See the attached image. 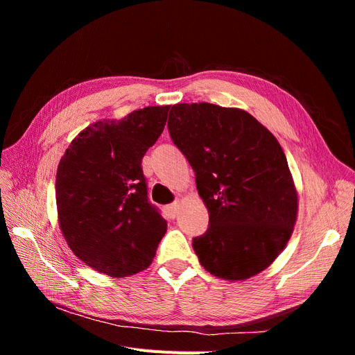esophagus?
Here are the masks:
<instances>
[{"label":"esophagus","instance_id":"obj_1","mask_svg":"<svg viewBox=\"0 0 355 355\" xmlns=\"http://www.w3.org/2000/svg\"><path fill=\"white\" fill-rule=\"evenodd\" d=\"M166 210H167V213L170 214L171 218H175L176 214H178V211H179V201H175V202L168 204V206L166 207Z\"/></svg>","mask_w":355,"mask_h":355}]
</instances>
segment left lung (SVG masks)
Listing matches in <instances>:
<instances>
[{"mask_svg": "<svg viewBox=\"0 0 355 355\" xmlns=\"http://www.w3.org/2000/svg\"><path fill=\"white\" fill-rule=\"evenodd\" d=\"M171 141L196 173L209 228L192 239L200 263L225 280L263 271L287 244L297 194L283 149L249 112L213 103H178Z\"/></svg>", "mask_w": 355, "mask_h": 355, "instance_id": "obj_1", "label": "left lung"}]
</instances>
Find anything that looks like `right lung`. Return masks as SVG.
Wrapping results in <instances>:
<instances>
[{"mask_svg":"<svg viewBox=\"0 0 355 355\" xmlns=\"http://www.w3.org/2000/svg\"><path fill=\"white\" fill-rule=\"evenodd\" d=\"M170 106H146L120 121L89 125L71 142L56 175L63 237L73 254L111 277L151 265L167 222L148 200L142 158L163 133Z\"/></svg>","mask_w":355,"mask_h":355,"instance_id":"add662e5","label":"right lung"}]
</instances>
